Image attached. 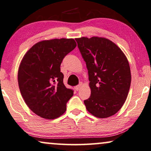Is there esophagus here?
<instances>
[{
    "instance_id": "34e87169",
    "label": "esophagus",
    "mask_w": 151,
    "mask_h": 151,
    "mask_svg": "<svg viewBox=\"0 0 151 151\" xmlns=\"http://www.w3.org/2000/svg\"><path fill=\"white\" fill-rule=\"evenodd\" d=\"M82 82H80L79 84L78 85V86H76L75 88H76V91H79L80 89L82 88Z\"/></svg>"
}]
</instances>
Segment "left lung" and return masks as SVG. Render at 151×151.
<instances>
[{"instance_id": "8db88e82", "label": "left lung", "mask_w": 151, "mask_h": 151, "mask_svg": "<svg viewBox=\"0 0 151 151\" xmlns=\"http://www.w3.org/2000/svg\"><path fill=\"white\" fill-rule=\"evenodd\" d=\"M86 62L91 94L84 103L86 110L100 119L119 112L127 97L132 76L126 56L109 39L99 37L76 38Z\"/></svg>"}]
</instances>
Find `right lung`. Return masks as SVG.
I'll use <instances>...</instances> for the list:
<instances>
[{
  "mask_svg": "<svg viewBox=\"0 0 151 151\" xmlns=\"http://www.w3.org/2000/svg\"><path fill=\"white\" fill-rule=\"evenodd\" d=\"M76 45L73 39L41 41L22 59L17 73L19 91L26 104L39 116L57 119L66 111L73 91L65 86L60 67Z\"/></svg>",
  "mask_w": 151,
  "mask_h": 151,
  "instance_id": "1",
  "label": "right lung"
}]
</instances>
